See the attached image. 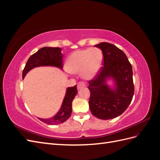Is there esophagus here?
Wrapping results in <instances>:
<instances>
[{
    "label": "esophagus",
    "instance_id": "34e87169",
    "mask_svg": "<svg viewBox=\"0 0 160 160\" xmlns=\"http://www.w3.org/2000/svg\"><path fill=\"white\" fill-rule=\"evenodd\" d=\"M84 87H85V83L83 81L79 82V83L77 84V89H81V88H84Z\"/></svg>",
    "mask_w": 160,
    "mask_h": 160
}]
</instances>
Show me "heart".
I'll return each mask as SVG.
<instances>
[{
	"label": "heart",
	"mask_w": 160,
	"mask_h": 160,
	"mask_svg": "<svg viewBox=\"0 0 160 160\" xmlns=\"http://www.w3.org/2000/svg\"><path fill=\"white\" fill-rule=\"evenodd\" d=\"M103 53L98 48L78 50L71 53L66 69L71 73H79L85 79H93L102 67Z\"/></svg>",
	"instance_id": "1"
}]
</instances>
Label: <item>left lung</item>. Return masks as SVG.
I'll return each mask as SVG.
<instances>
[{
	"instance_id": "8db88e82",
	"label": "left lung",
	"mask_w": 160,
	"mask_h": 160,
	"mask_svg": "<svg viewBox=\"0 0 160 160\" xmlns=\"http://www.w3.org/2000/svg\"><path fill=\"white\" fill-rule=\"evenodd\" d=\"M95 47L102 51L103 66L89 81V108L92 114L98 119H113L122 115L132 101L134 94L132 67L123 51L114 45L103 42ZM108 78L114 80L113 89L106 84Z\"/></svg>"
}]
</instances>
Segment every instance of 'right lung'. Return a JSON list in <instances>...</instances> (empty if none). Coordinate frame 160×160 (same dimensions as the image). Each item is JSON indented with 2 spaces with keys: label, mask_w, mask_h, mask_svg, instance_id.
I'll use <instances>...</instances> for the list:
<instances>
[{
  "label": "right lung",
  "mask_w": 160,
  "mask_h": 160,
  "mask_svg": "<svg viewBox=\"0 0 160 160\" xmlns=\"http://www.w3.org/2000/svg\"><path fill=\"white\" fill-rule=\"evenodd\" d=\"M59 47H42L32 55L28 59L22 71V78L27 72L39 66H54L62 68V55ZM77 93V85L67 89L65 98L61 108L55 115L49 119L38 118L41 122L49 125H57L65 122L68 119L72 112V101Z\"/></svg>",
  "instance_id": "obj_1"
}]
</instances>
